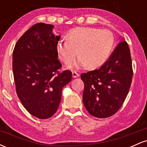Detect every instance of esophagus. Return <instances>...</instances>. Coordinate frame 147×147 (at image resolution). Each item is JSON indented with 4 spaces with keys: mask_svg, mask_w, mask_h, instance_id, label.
I'll list each match as a JSON object with an SVG mask.
<instances>
[{
    "mask_svg": "<svg viewBox=\"0 0 147 147\" xmlns=\"http://www.w3.org/2000/svg\"><path fill=\"white\" fill-rule=\"evenodd\" d=\"M79 77V73H77V72L75 71L72 72V77H73V78H76V77Z\"/></svg>",
    "mask_w": 147,
    "mask_h": 147,
    "instance_id": "34e87169",
    "label": "esophagus"
}]
</instances>
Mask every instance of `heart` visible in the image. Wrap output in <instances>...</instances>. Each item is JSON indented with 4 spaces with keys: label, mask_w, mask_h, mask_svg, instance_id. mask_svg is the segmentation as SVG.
Wrapping results in <instances>:
<instances>
[{
    "label": "heart",
    "mask_w": 147,
    "mask_h": 147,
    "mask_svg": "<svg viewBox=\"0 0 147 147\" xmlns=\"http://www.w3.org/2000/svg\"><path fill=\"white\" fill-rule=\"evenodd\" d=\"M114 43V35L110 30L80 28L70 32L68 40L59 41L57 50L59 58L65 63L72 61L78 56L79 52L81 57L69 64V68L79 69L86 65L90 68H97L108 59Z\"/></svg>",
    "instance_id": "1"
}]
</instances>
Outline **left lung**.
Returning <instances> with one entry per match:
<instances>
[{"instance_id":"left-lung-1","label":"left lung","mask_w":147,"mask_h":147,"mask_svg":"<svg viewBox=\"0 0 147 147\" xmlns=\"http://www.w3.org/2000/svg\"><path fill=\"white\" fill-rule=\"evenodd\" d=\"M132 77L129 47L122 41L100 68L81 75L84 83L83 102L88 112L99 118L116 113L129 93Z\"/></svg>"}]
</instances>
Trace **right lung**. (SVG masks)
<instances>
[{
	"instance_id": "obj_1",
	"label": "right lung",
	"mask_w": 147,
	"mask_h": 147,
	"mask_svg": "<svg viewBox=\"0 0 147 147\" xmlns=\"http://www.w3.org/2000/svg\"><path fill=\"white\" fill-rule=\"evenodd\" d=\"M52 25L38 23L23 34L13 51L12 69L17 95L25 109L39 119L51 117L58 109L61 91L72 72H59L57 45L61 36Z\"/></svg>"
}]
</instances>
